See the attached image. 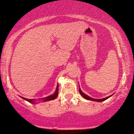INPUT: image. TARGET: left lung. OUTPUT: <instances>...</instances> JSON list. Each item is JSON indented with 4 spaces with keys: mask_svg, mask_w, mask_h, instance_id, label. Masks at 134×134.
<instances>
[{
    "mask_svg": "<svg viewBox=\"0 0 134 134\" xmlns=\"http://www.w3.org/2000/svg\"><path fill=\"white\" fill-rule=\"evenodd\" d=\"M79 91H80V94H81L82 97H83V98H85V99L86 100H92V101H96V102H103L104 100H107V99H108V98L111 97V96H113V94L112 95H110V96H108V97H107L105 98H103V99H94V98H92L90 97V96H88V95H86V94H85V93H83V92H82V91L81 90V89H80V85H79Z\"/></svg>",
    "mask_w": 134,
    "mask_h": 134,
    "instance_id": "obj_1",
    "label": "left lung"
}]
</instances>
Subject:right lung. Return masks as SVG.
<instances>
[{
  "label": "right lung",
  "instance_id": "add662e5",
  "mask_svg": "<svg viewBox=\"0 0 134 134\" xmlns=\"http://www.w3.org/2000/svg\"><path fill=\"white\" fill-rule=\"evenodd\" d=\"M58 85H57L56 91H55L54 94H52V95L47 96V97H46L42 98V99H38V100H42L43 102H47V101H49V100H54L56 99V98L57 97V96H58ZM21 97L24 100H27V102H30L31 103H35L36 102V99H26V98H24L23 97Z\"/></svg>",
  "mask_w": 134,
  "mask_h": 134
}]
</instances>
